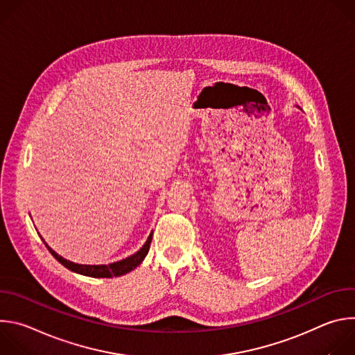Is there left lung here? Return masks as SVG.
<instances>
[{
  "instance_id": "1",
  "label": "left lung",
  "mask_w": 355,
  "mask_h": 355,
  "mask_svg": "<svg viewBox=\"0 0 355 355\" xmlns=\"http://www.w3.org/2000/svg\"><path fill=\"white\" fill-rule=\"evenodd\" d=\"M297 108H299V107H297Z\"/></svg>"
}]
</instances>
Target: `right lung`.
<instances>
[{"label":"right lung","mask_w":355,"mask_h":355,"mask_svg":"<svg viewBox=\"0 0 355 355\" xmlns=\"http://www.w3.org/2000/svg\"><path fill=\"white\" fill-rule=\"evenodd\" d=\"M151 237H153V232L150 233V236L147 237L146 243L141 245V248L139 251H136L135 254H132L130 257H126L121 261H116V263H111L108 266L103 264V266H83V264H76L73 261H69L66 259H63L62 256H59L56 251H53L52 248H50L44 241L47 250L52 252V256L62 264L66 268H69L70 271L73 272H77V274H81V275H85V277H94V278H112V277H121V275H125L128 272H130L132 270H135L143 260L144 257L147 256L148 252V248H150V243H151Z\"/></svg>","instance_id":"right-lung-1"}]
</instances>
